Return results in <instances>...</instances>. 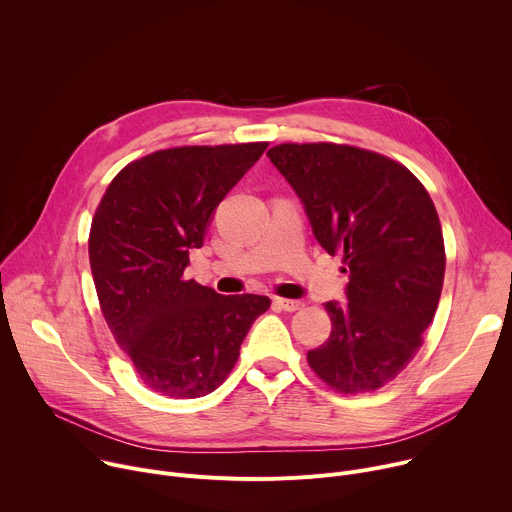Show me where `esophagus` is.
Listing matches in <instances>:
<instances>
[{"mask_svg": "<svg viewBox=\"0 0 512 512\" xmlns=\"http://www.w3.org/2000/svg\"><path fill=\"white\" fill-rule=\"evenodd\" d=\"M273 304L279 310H285V312H298V310L304 308V302H300V300H287V298H275Z\"/></svg>", "mask_w": 512, "mask_h": 512, "instance_id": "obj_1", "label": "esophagus"}]
</instances>
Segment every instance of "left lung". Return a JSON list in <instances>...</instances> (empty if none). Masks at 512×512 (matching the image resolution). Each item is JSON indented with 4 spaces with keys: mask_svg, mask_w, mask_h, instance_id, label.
Listing matches in <instances>:
<instances>
[{
    "mask_svg": "<svg viewBox=\"0 0 512 512\" xmlns=\"http://www.w3.org/2000/svg\"><path fill=\"white\" fill-rule=\"evenodd\" d=\"M302 198L312 231L348 267L346 304L328 302V340L308 352L330 389L391 383L423 344L442 296L444 235L423 184L399 162L346 143H279L267 152Z\"/></svg>",
    "mask_w": 512,
    "mask_h": 512,
    "instance_id": "obj_1",
    "label": "left lung"
}]
</instances>
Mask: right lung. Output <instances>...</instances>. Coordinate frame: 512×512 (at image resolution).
<instances>
[{
	"instance_id": "right-lung-1",
	"label": "right lung",
	"mask_w": 512,
	"mask_h": 512,
	"mask_svg": "<svg viewBox=\"0 0 512 512\" xmlns=\"http://www.w3.org/2000/svg\"><path fill=\"white\" fill-rule=\"evenodd\" d=\"M267 141L182 145L127 164L89 233L103 318L139 381L172 399L221 387L267 296H221L184 277L212 210L263 156Z\"/></svg>"
}]
</instances>
